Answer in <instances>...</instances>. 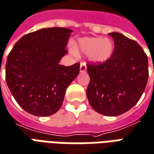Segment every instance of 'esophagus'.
<instances>
[{
  "instance_id": "obj_1",
  "label": "esophagus",
  "mask_w": 154,
  "mask_h": 154,
  "mask_svg": "<svg viewBox=\"0 0 154 154\" xmlns=\"http://www.w3.org/2000/svg\"><path fill=\"white\" fill-rule=\"evenodd\" d=\"M87 71V65L85 62H82L80 64V72H85Z\"/></svg>"
}]
</instances>
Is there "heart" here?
Masks as SVG:
<instances>
[{
	"mask_svg": "<svg viewBox=\"0 0 154 154\" xmlns=\"http://www.w3.org/2000/svg\"><path fill=\"white\" fill-rule=\"evenodd\" d=\"M114 51V44L108 38L103 37H82L77 42L73 54L82 53L89 55L90 60L94 63L102 64L111 58Z\"/></svg>",
	"mask_w": 154,
	"mask_h": 154,
	"instance_id": "obj_1",
	"label": "heart"
}]
</instances>
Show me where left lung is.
Wrapping results in <instances>:
<instances>
[{"instance_id":"8db88e82","label":"left lung","mask_w":154,"mask_h":154,"mask_svg":"<svg viewBox=\"0 0 154 154\" xmlns=\"http://www.w3.org/2000/svg\"><path fill=\"white\" fill-rule=\"evenodd\" d=\"M114 51L104 63L88 64L87 97L92 107L105 116L130 110L144 92L148 78L147 55L137 42L119 32L109 33Z\"/></svg>"}]
</instances>
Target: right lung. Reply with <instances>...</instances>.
<instances>
[{"instance_id":"add662e5","label":"right lung","mask_w":154,"mask_h":154,"mask_svg":"<svg viewBox=\"0 0 154 154\" xmlns=\"http://www.w3.org/2000/svg\"><path fill=\"white\" fill-rule=\"evenodd\" d=\"M72 30L40 29L21 37L7 57L6 81L17 103L28 113L47 117L61 107L80 64L60 65Z\"/></svg>"}]
</instances>
